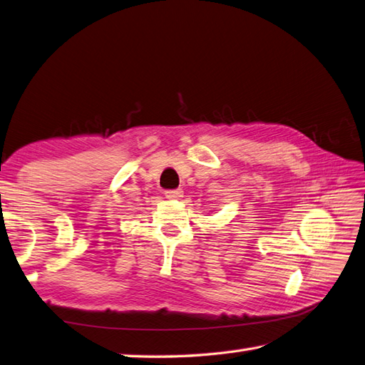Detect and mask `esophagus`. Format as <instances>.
Instances as JSON below:
<instances>
[{
  "instance_id": "obj_1",
  "label": "esophagus",
  "mask_w": 365,
  "mask_h": 365,
  "mask_svg": "<svg viewBox=\"0 0 365 365\" xmlns=\"http://www.w3.org/2000/svg\"><path fill=\"white\" fill-rule=\"evenodd\" d=\"M183 194L182 190H170V191H165V197L166 199H180Z\"/></svg>"
}]
</instances>
